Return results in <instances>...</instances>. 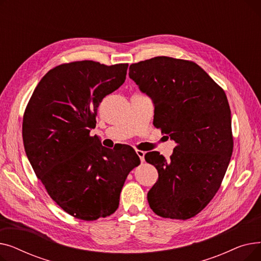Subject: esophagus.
<instances>
[{"label": "esophagus", "mask_w": 261, "mask_h": 261, "mask_svg": "<svg viewBox=\"0 0 261 261\" xmlns=\"http://www.w3.org/2000/svg\"><path fill=\"white\" fill-rule=\"evenodd\" d=\"M145 151H142V150H136V154L139 155V158L141 159V162L143 163L145 161Z\"/></svg>", "instance_id": "esophagus-1"}]
</instances>
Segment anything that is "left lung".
<instances>
[{"instance_id":"left-lung-1","label":"left lung","mask_w":261,"mask_h":261,"mask_svg":"<svg viewBox=\"0 0 261 261\" xmlns=\"http://www.w3.org/2000/svg\"><path fill=\"white\" fill-rule=\"evenodd\" d=\"M129 70L154 101V127L176 143L169 160L158 151L145 155L159 172L147 195L150 208L163 218L187 220L215 197L230 161L234 142L225 92L189 60L160 56Z\"/></svg>"}]
</instances>
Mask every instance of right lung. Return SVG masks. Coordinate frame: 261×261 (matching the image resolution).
<instances>
[{
    "instance_id": "obj_1",
    "label": "right lung",
    "mask_w": 261,
    "mask_h": 261,
    "mask_svg": "<svg viewBox=\"0 0 261 261\" xmlns=\"http://www.w3.org/2000/svg\"><path fill=\"white\" fill-rule=\"evenodd\" d=\"M128 63L73 61L49 70L26 106L27 158L49 197L80 220L111 216L129 172L141 160L130 146L109 149L97 136V108L125 82Z\"/></svg>"
}]
</instances>
